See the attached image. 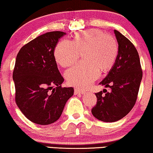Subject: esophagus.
<instances>
[{"mask_svg": "<svg viewBox=\"0 0 153 153\" xmlns=\"http://www.w3.org/2000/svg\"><path fill=\"white\" fill-rule=\"evenodd\" d=\"M74 94H85V91L83 90H79V89L75 88L74 89Z\"/></svg>", "mask_w": 153, "mask_h": 153, "instance_id": "esophagus-1", "label": "esophagus"}]
</instances>
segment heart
Segmentation results:
<instances>
[{
	"instance_id": "heart-1",
	"label": "heart",
	"mask_w": 153,
	"mask_h": 153,
	"mask_svg": "<svg viewBox=\"0 0 153 153\" xmlns=\"http://www.w3.org/2000/svg\"><path fill=\"white\" fill-rule=\"evenodd\" d=\"M83 52L85 62L79 63L65 73L68 83L78 88H86L98 78L100 70L106 72L114 65L118 54L116 39L98 29L78 32L72 42L62 40L55 47L56 62L68 67L78 60Z\"/></svg>"
}]
</instances>
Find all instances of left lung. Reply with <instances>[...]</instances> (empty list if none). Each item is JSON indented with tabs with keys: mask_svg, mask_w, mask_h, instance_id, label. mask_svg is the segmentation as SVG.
Masks as SVG:
<instances>
[{
	"mask_svg": "<svg viewBox=\"0 0 153 153\" xmlns=\"http://www.w3.org/2000/svg\"><path fill=\"white\" fill-rule=\"evenodd\" d=\"M118 54L107 76L99 83L110 88L96 93L97 102L91 109L96 118L113 123L126 116L135 104L142 79L140 57L128 39L114 30Z\"/></svg>",
	"mask_w": 153,
	"mask_h": 153,
	"instance_id": "left-lung-1",
	"label": "left lung"
}]
</instances>
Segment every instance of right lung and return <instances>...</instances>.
I'll list each match as a JSON object with an SVG mask.
<instances>
[{"instance_id": "1", "label": "right lung", "mask_w": 153, "mask_h": 153, "mask_svg": "<svg viewBox=\"0 0 153 153\" xmlns=\"http://www.w3.org/2000/svg\"><path fill=\"white\" fill-rule=\"evenodd\" d=\"M65 33L51 31L23 46L13 72L16 102L27 118L41 125L59 118L73 88H62L64 81L57 68L54 51ZM53 86L56 88L52 89ZM52 90L51 91V90Z\"/></svg>"}]
</instances>
